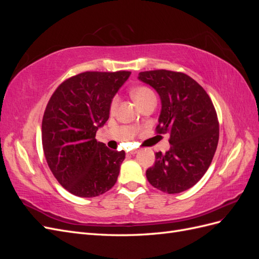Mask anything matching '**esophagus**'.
I'll return each mask as SVG.
<instances>
[{"label": "esophagus", "mask_w": 259, "mask_h": 259, "mask_svg": "<svg viewBox=\"0 0 259 259\" xmlns=\"http://www.w3.org/2000/svg\"><path fill=\"white\" fill-rule=\"evenodd\" d=\"M137 152H138L137 149H134V150H131V151H128V152H127V154H136Z\"/></svg>", "instance_id": "esophagus-1"}]
</instances>
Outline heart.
Segmentation results:
<instances>
[{"mask_svg":"<svg viewBox=\"0 0 259 259\" xmlns=\"http://www.w3.org/2000/svg\"><path fill=\"white\" fill-rule=\"evenodd\" d=\"M131 94H132L133 98L135 99V101L139 107H142L143 105H145L147 101L155 98L153 91L150 88H148V86H146V85L136 86L135 89L132 90ZM117 103H119V97L114 96L111 100V104H110V111L111 112H113L115 110Z\"/></svg>","mask_w":259,"mask_h":259,"instance_id":"1","label":"heart"}]
</instances>
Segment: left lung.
Instances as JSON below:
<instances>
[{
  "label": "left lung",
  "mask_w": 259,
  "mask_h": 259,
  "mask_svg": "<svg viewBox=\"0 0 259 259\" xmlns=\"http://www.w3.org/2000/svg\"><path fill=\"white\" fill-rule=\"evenodd\" d=\"M138 79L158 92L162 109L155 131L169 134L170 144L165 153H155L147 179L163 192H183L206 173L215 154L219 123L214 105L204 89L183 72L151 70Z\"/></svg>",
  "instance_id": "8db88e82"
}]
</instances>
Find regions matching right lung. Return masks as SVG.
<instances>
[{
	"mask_svg": "<svg viewBox=\"0 0 259 259\" xmlns=\"http://www.w3.org/2000/svg\"><path fill=\"white\" fill-rule=\"evenodd\" d=\"M130 74L86 71L73 75L58 86L46 106L42 121L46 162L58 183L77 197H97L116 183L125 152L110 150L95 137Z\"/></svg>",
	"mask_w": 259,
	"mask_h": 259,
	"instance_id": "1",
	"label": "right lung"
}]
</instances>
